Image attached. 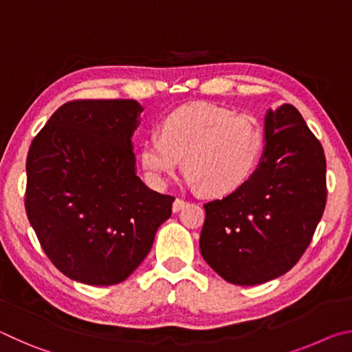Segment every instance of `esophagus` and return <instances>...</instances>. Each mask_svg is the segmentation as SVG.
<instances>
[{
	"label": "esophagus",
	"mask_w": 352,
	"mask_h": 352,
	"mask_svg": "<svg viewBox=\"0 0 352 352\" xmlns=\"http://www.w3.org/2000/svg\"><path fill=\"white\" fill-rule=\"evenodd\" d=\"M186 205H188V201H184L183 199H175L174 204H172V211H174V212L182 211Z\"/></svg>",
	"instance_id": "1"
}]
</instances>
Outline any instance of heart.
<instances>
[{"label": "heart", "mask_w": 352, "mask_h": 352, "mask_svg": "<svg viewBox=\"0 0 352 352\" xmlns=\"http://www.w3.org/2000/svg\"><path fill=\"white\" fill-rule=\"evenodd\" d=\"M264 136L247 113L217 105L182 107L163 119L160 136L141 142L140 163L153 186H164L183 158L186 182L206 195H225L248 180Z\"/></svg>", "instance_id": "1"}]
</instances>
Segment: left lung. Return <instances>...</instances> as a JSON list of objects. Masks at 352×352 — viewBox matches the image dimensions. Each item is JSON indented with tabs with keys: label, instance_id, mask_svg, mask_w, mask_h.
<instances>
[{
	"label": "left lung",
	"instance_id": "1",
	"mask_svg": "<svg viewBox=\"0 0 352 352\" xmlns=\"http://www.w3.org/2000/svg\"><path fill=\"white\" fill-rule=\"evenodd\" d=\"M264 152L248 180L204 205L200 253L225 281L256 285L294 267L326 205V158L294 105L269 109Z\"/></svg>",
	"mask_w": 352,
	"mask_h": 352
}]
</instances>
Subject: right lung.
Returning <instances> with one entry per match:
<instances>
[{"label":"right lung","mask_w":352,"mask_h":352,"mask_svg":"<svg viewBox=\"0 0 352 352\" xmlns=\"http://www.w3.org/2000/svg\"><path fill=\"white\" fill-rule=\"evenodd\" d=\"M133 99L62 105L29 147L26 212L47 258L88 285L122 283L172 214V195L136 174Z\"/></svg>","instance_id":"obj_1"}]
</instances>
